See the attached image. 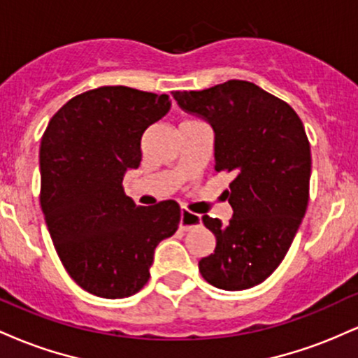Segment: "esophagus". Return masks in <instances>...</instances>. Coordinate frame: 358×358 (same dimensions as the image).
I'll return each instance as SVG.
<instances>
[{
  "label": "esophagus",
  "instance_id": "obj_1",
  "mask_svg": "<svg viewBox=\"0 0 358 358\" xmlns=\"http://www.w3.org/2000/svg\"><path fill=\"white\" fill-rule=\"evenodd\" d=\"M200 224H202V217L188 212L187 208L182 207V210H180V229L182 231H190L192 227H196Z\"/></svg>",
  "mask_w": 358,
  "mask_h": 358
}]
</instances>
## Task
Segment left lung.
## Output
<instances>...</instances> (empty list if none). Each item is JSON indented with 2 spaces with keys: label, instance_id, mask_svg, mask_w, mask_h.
<instances>
[{
  "label": "left lung",
  "instance_id": "left-lung-1",
  "mask_svg": "<svg viewBox=\"0 0 358 358\" xmlns=\"http://www.w3.org/2000/svg\"><path fill=\"white\" fill-rule=\"evenodd\" d=\"M185 113L212 126L215 171H231L225 190L232 219L203 215L215 250L199 262L212 286L241 291L257 286L285 259L305 217L311 153L305 126L289 104L248 80L205 90H175Z\"/></svg>",
  "mask_w": 358,
  "mask_h": 358
}]
</instances>
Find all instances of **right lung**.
I'll use <instances>...</instances> for the list:
<instances>
[{
  "mask_svg": "<svg viewBox=\"0 0 358 358\" xmlns=\"http://www.w3.org/2000/svg\"><path fill=\"white\" fill-rule=\"evenodd\" d=\"M171 108L166 94L124 85L87 90L57 110L40 145V203L62 264L101 298L136 294L156 245L178 229L180 207H138L122 188L141 163V138Z\"/></svg>",
  "mask_w": 358,
  "mask_h": 358,
  "instance_id": "right-lung-1",
  "label": "right lung"
}]
</instances>
